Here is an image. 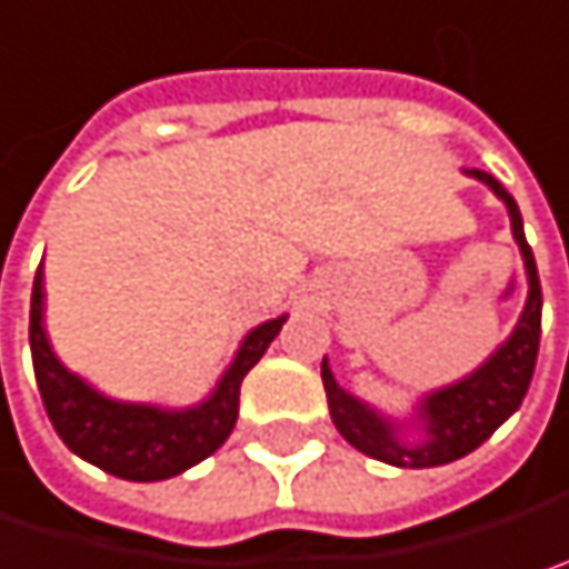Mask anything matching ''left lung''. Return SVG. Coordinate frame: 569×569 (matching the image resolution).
Instances as JSON below:
<instances>
[{"instance_id": "left-lung-1", "label": "left lung", "mask_w": 569, "mask_h": 569, "mask_svg": "<svg viewBox=\"0 0 569 569\" xmlns=\"http://www.w3.org/2000/svg\"><path fill=\"white\" fill-rule=\"evenodd\" d=\"M466 176L486 181L491 191L505 201L508 218H511V233H515L521 257H525L528 302H525V312H521V319H518L508 341L498 345L489 361L479 365L469 378L433 390L417 403V420L423 423V439H417V442H407L400 437V427L393 420L378 413L375 407L361 403L348 390L338 388L329 361L322 358V385H326L329 413H332L338 433L348 439L358 452L381 459V462L397 466V469L446 466V462H456V459L469 456L472 449H479L521 407L528 385H531V375H535L538 348H541V280H538L535 253L525 240L521 211L495 176L482 172V169H466Z\"/></svg>"}]
</instances>
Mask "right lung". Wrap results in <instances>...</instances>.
Segmentation results:
<instances>
[{"instance_id":"obj_1","label":"right lung","mask_w":569,"mask_h":569,"mask_svg":"<svg viewBox=\"0 0 569 569\" xmlns=\"http://www.w3.org/2000/svg\"><path fill=\"white\" fill-rule=\"evenodd\" d=\"M286 316L257 326L240 341L231 368L221 375L208 400L194 407H156V403H127L93 390L83 378L71 375L44 336V273L38 267L31 286V365L41 390L44 410L58 437L80 459L97 469L130 479V482H162L208 459L224 439L231 437L240 407V385L247 371L263 358L270 341L280 336Z\"/></svg>"}]
</instances>
